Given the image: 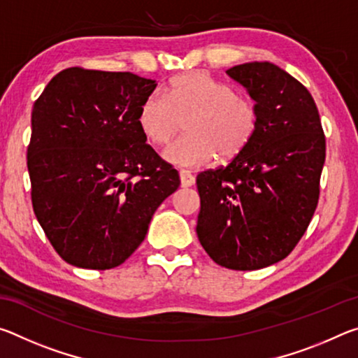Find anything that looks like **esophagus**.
Listing matches in <instances>:
<instances>
[{
	"label": "esophagus",
	"instance_id": "esophagus-1",
	"mask_svg": "<svg viewBox=\"0 0 358 358\" xmlns=\"http://www.w3.org/2000/svg\"><path fill=\"white\" fill-rule=\"evenodd\" d=\"M180 181L183 187H189L196 183V177L189 171H180Z\"/></svg>",
	"mask_w": 358,
	"mask_h": 358
}]
</instances>
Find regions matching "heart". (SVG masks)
Masks as SVG:
<instances>
[{
	"mask_svg": "<svg viewBox=\"0 0 358 358\" xmlns=\"http://www.w3.org/2000/svg\"><path fill=\"white\" fill-rule=\"evenodd\" d=\"M186 118L187 134L164 151L175 166H205L217 156L232 159L256 134L259 110L256 102L237 94L229 83L205 71L173 77L164 92H153L138 108V126L155 145H166L181 129Z\"/></svg>",
	"mask_w": 358,
	"mask_h": 358,
	"instance_id": "b5f03b06",
	"label": "heart"
}]
</instances>
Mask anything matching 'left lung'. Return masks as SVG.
<instances>
[{
  "label": "left lung",
  "mask_w": 358,
  "mask_h": 358,
  "mask_svg": "<svg viewBox=\"0 0 358 358\" xmlns=\"http://www.w3.org/2000/svg\"><path fill=\"white\" fill-rule=\"evenodd\" d=\"M256 101L259 123L227 166L197 175V237L217 265L259 270L287 257L319 202L325 136L311 93L268 62L226 71Z\"/></svg>",
  "instance_id": "left-lung-1"
}]
</instances>
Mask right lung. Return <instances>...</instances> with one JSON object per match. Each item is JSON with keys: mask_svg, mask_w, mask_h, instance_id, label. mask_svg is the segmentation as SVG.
Returning a JSON list of instances; mask_svg holds the SVG:
<instances>
[{"mask_svg": "<svg viewBox=\"0 0 358 358\" xmlns=\"http://www.w3.org/2000/svg\"><path fill=\"white\" fill-rule=\"evenodd\" d=\"M156 88L132 72L68 68L36 99L27 164L34 215L66 262L118 266L147 235L180 175L138 126Z\"/></svg>", "mask_w": 358, "mask_h": 358, "instance_id": "add662e5", "label": "right lung"}]
</instances>
